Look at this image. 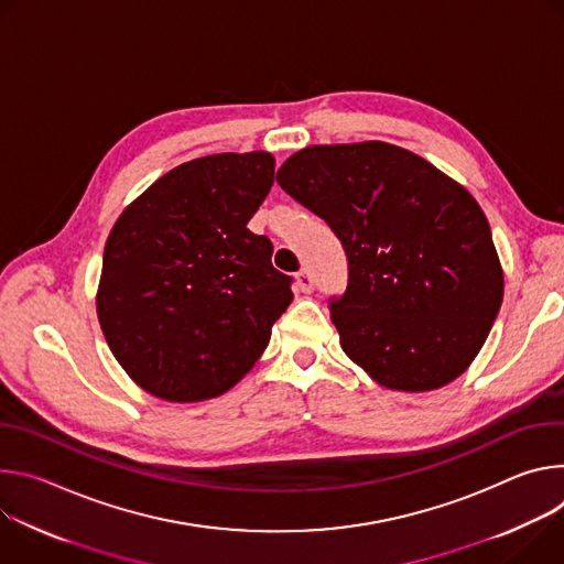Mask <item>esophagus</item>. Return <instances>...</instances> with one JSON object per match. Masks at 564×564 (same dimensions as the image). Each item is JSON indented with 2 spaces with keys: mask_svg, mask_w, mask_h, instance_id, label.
Listing matches in <instances>:
<instances>
[{
  "mask_svg": "<svg viewBox=\"0 0 564 564\" xmlns=\"http://www.w3.org/2000/svg\"><path fill=\"white\" fill-rule=\"evenodd\" d=\"M295 289L302 291V293H311V291H314V275H311L306 269H302V271L295 275Z\"/></svg>",
  "mask_w": 564,
  "mask_h": 564,
  "instance_id": "obj_1",
  "label": "esophagus"
}]
</instances>
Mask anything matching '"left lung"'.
<instances>
[{
	"label": "left lung",
	"instance_id": "obj_1",
	"mask_svg": "<svg viewBox=\"0 0 564 564\" xmlns=\"http://www.w3.org/2000/svg\"><path fill=\"white\" fill-rule=\"evenodd\" d=\"M275 178L343 241L349 282L329 304L343 351L388 390L462 377L505 297L488 219L466 187L383 141L308 145Z\"/></svg>",
	"mask_w": 564,
	"mask_h": 564
}]
</instances>
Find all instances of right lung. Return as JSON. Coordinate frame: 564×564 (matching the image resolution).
I'll use <instances>...</instances> for the list:
<instances>
[{"mask_svg":"<svg viewBox=\"0 0 564 564\" xmlns=\"http://www.w3.org/2000/svg\"><path fill=\"white\" fill-rule=\"evenodd\" d=\"M273 174L262 150L187 161L111 226L96 314L113 358L152 397H221L264 354L293 300L271 239L246 228Z\"/></svg>","mask_w":564,"mask_h":564,"instance_id":"add662e5","label":"right lung"}]
</instances>
